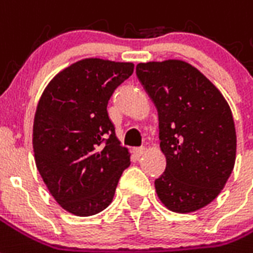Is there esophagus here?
<instances>
[{
  "mask_svg": "<svg viewBox=\"0 0 253 253\" xmlns=\"http://www.w3.org/2000/svg\"><path fill=\"white\" fill-rule=\"evenodd\" d=\"M133 153H134L136 157H141V156L145 153V148H142V146H141V148H134L133 149Z\"/></svg>",
  "mask_w": 253,
  "mask_h": 253,
  "instance_id": "obj_1",
  "label": "esophagus"
}]
</instances>
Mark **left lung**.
<instances>
[{
    "label": "left lung",
    "mask_w": 253,
    "mask_h": 253,
    "mask_svg": "<svg viewBox=\"0 0 253 253\" xmlns=\"http://www.w3.org/2000/svg\"><path fill=\"white\" fill-rule=\"evenodd\" d=\"M136 74L157 107L166 169L154 181L166 209L187 214L214 201L236 158L232 112L218 88L185 60L138 63Z\"/></svg>",
    "instance_id": "obj_1"
}]
</instances>
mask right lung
Segmentation results:
<instances>
[{"mask_svg":"<svg viewBox=\"0 0 253 253\" xmlns=\"http://www.w3.org/2000/svg\"><path fill=\"white\" fill-rule=\"evenodd\" d=\"M133 70L130 62L85 58L56 74L39 99L35 165L54 199L71 214L89 216L107 209L130 165L107 105Z\"/></svg>","mask_w":253,"mask_h":253,"instance_id":"right-lung-1","label":"right lung"}]
</instances>
